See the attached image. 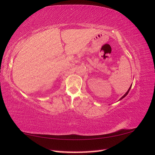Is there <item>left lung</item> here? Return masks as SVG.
<instances>
[{"instance_id": "obj_1", "label": "left lung", "mask_w": 155, "mask_h": 155, "mask_svg": "<svg viewBox=\"0 0 155 155\" xmlns=\"http://www.w3.org/2000/svg\"><path fill=\"white\" fill-rule=\"evenodd\" d=\"M131 86H130V87H129V88L128 89V91H127V92L126 93H125V94H124V95L123 96H122V97H121V98L120 99V100H121V99H123L124 98H125V96H126L127 95V94H128V93H129V91H130V89H131Z\"/></svg>"}]
</instances>
